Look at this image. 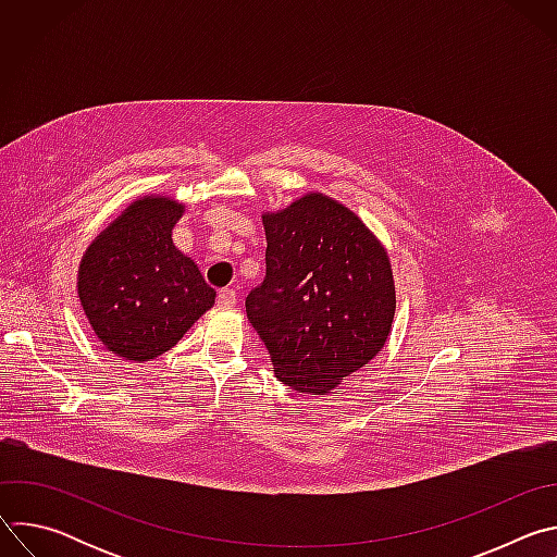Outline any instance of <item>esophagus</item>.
Returning <instances> with one entry per match:
<instances>
[{
  "label": "esophagus",
  "instance_id": "esophagus-1",
  "mask_svg": "<svg viewBox=\"0 0 557 557\" xmlns=\"http://www.w3.org/2000/svg\"><path fill=\"white\" fill-rule=\"evenodd\" d=\"M218 306H222V308H231V306H235V301H237V293L233 290V288H222V290H218Z\"/></svg>",
  "mask_w": 557,
  "mask_h": 557
}]
</instances>
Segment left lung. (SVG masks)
Segmentation results:
<instances>
[{
	"label": "left lung",
	"instance_id": "8db88e82",
	"mask_svg": "<svg viewBox=\"0 0 557 557\" xmlns=\"http://www.w3.org/2000/svg\"><path fill=\"white\" fill-rule=\"evenodd\" d=\"M262 220L267 275L247 295V317L277 379L324 394L387 339L396 306L387 253L350 209L324 194Z\"/></svg>",
	"mask_w": 557,
	"mask_h": 557
}]
</instances>
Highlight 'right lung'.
I'll list each match as a JSON object with an SVG mask.
<instances>
[{
    "label": "right lung",
    "instance_id": "right-lung-1",
    "mask_svg": "<svg viewBox=\"0 0 557 557\" xmlns=\"http://www.w3.org/2000/svg\"><path fill=\"white\" fill-rule=\"evenodd\" d=\"M183 209L161 196L136 200L78 267V299L116 357L147 361L168 352L213 306L215 290L172 243Z\"/></svg>",
    "mask_w": 557,
    "mask_h": 557
}]
</instances>
